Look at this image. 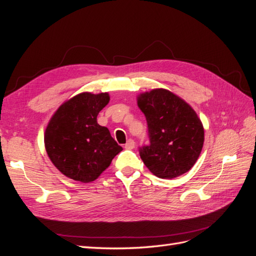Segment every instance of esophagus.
<instances>
[{
  "instance_id": "obj_1",
  "label": "esophagus",
  "mask_w": 256,
  "mask_h": 256,
  "mask_svg": "<svg viewBox=\"0 0 256 256\" xmlns=\"http://www.w3.org/2000/svg\"><path fill=\"white\" fill-rule=\"evenodd\" d=\"M134 145H136V143H134V141L132 140V138H129V140L127 141V143L125 144V148L126 150H132L134 147Z\"/></svg>"
}]
</instances>
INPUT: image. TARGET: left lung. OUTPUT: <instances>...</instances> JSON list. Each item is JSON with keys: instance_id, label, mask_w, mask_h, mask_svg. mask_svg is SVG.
Returning a JSON list of instances; mask_svg holds the SVG:
<instances>
[{"instance_id": "left-lung-1", "label": "left lung", "mask_w": 256, "mask_h": 256, "mask_svg": "<svg viewBox=\"0 0 256 256\" xmlns=\"http://www.w3.org/2000/svg\"><path fill=\"white\" fill-rule=\"evenodd\" d=\"M148 128L150 144L138 147L141 159L160 178L172 180L188 172L204 144V128L196 111L168 90L138 97Z\"/></svg>"}]
</instances>
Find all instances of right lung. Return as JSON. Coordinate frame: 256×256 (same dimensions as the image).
Here are the masks:
<instances>
[{
  "mask_svg": "<svg viewBox=\"0 0 256 256\" xmlns=\"http://www.w3.org/2000/svg\"><path fill=\"white\" fill-rule=\"evenodd\" d=\"M108 92H82L62 104L44 134V146L60 172L76 182L95 180L122 148L97 115L109 102Z\"/></svg>",
  "mask_w": 256,
  "mask_h": 256,
  "instance_id": "add662e5",
  "label": "right lung"
}]
</instances>
